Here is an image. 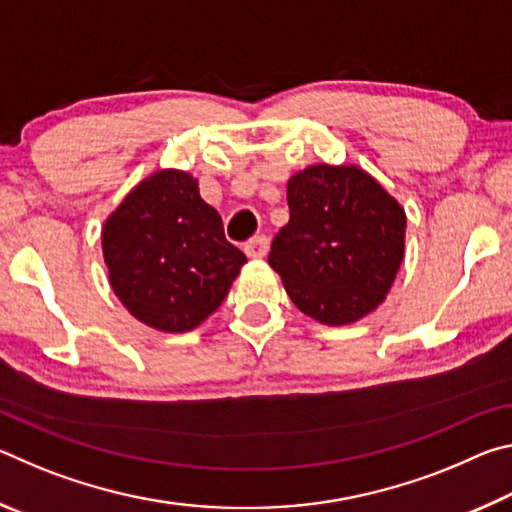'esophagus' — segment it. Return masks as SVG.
I'll list each match as a JSON object with an SVG mask.
<instances>
[{
	"instance_id": "obj_1",
	"label": "esophagus",
	"mask_w": 512,
	"mask_h": 512,
	"mask_svg": "<svg viewBox=\"0 0 512 512\" xmlns=\"http://www.w3.org/2000/svg\"><path fill=\"white\" fill-rule=\"evenodd\" d=\"M244 250H246V255H248V257H253V259H262V257L268 253V239H266L264 235L253 237V239H250L248 244L244 246Z\"/></svg>"
}]
</instances>
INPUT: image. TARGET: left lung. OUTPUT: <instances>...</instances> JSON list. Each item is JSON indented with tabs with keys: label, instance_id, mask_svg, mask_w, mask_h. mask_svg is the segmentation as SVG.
<instances>
[{
	"label": "left lung",
	"instance_id": "obj_1",
	"mask_svg": "<svg viewBox=\"0 0 512 512\" xmlns=\"http://www.w3.org/2000/svg\"><path fill=\"white\" fill-rule=\"evenodd\" d=\"M289 223L268 264L302 314L357 323L391 291L404 259V207L357 164H311L287 183Z\"/></svg>",
	"mask_w": 512,
	"mask_h": 512
}]
</instances>
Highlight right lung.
<instances>
[{
	"instance_id": "1",
	"label": "right lung",
	"mask_w": 512,
	"mask_h": 512,
	"mask_svg": "<svg viewBox=\"0 0 512 512\" xmlns=\"http://www.w3.org/2000/svg\"><path fill=\"white\" fill-rule=\"evenodd\" d=\"M101 248L110 287L128 314L169 334L212 316L246 264L198 180L180 169L137 183L103 223Z\"/></svg>"
}]
</instances>
